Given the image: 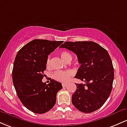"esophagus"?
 Returning a JSON list of instances; mask_svg holds the SVG:
<instances>
[{"instance_id": "1", "label": "esophagus", "mask_w": 127, "mask_h": 127, "mask_svg": "<svg viewBox=\"0 0 127 127\" xmlns=\"http://www.w3.org/2000/svg\"><path fill=\"white\" fill-rule=\"evenodd\" d=\"M62 86L63 87H65L67 86V84H65V83H63Z\"/></svg>"}]
</instances>
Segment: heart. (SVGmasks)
<instances>
[{"instance_id":"obj_1","label":"heart","mask_w":127,"mask_h":127,"mask_svg":"<svg viewBox=\"0 0 127 127\" xmlns=\"http://www.w3.org/2000/svg\"><path fill=\"white\" fill-rule=\"evenodd\" d=\"M60 56L62 59L65 62H67L68 61H71L72 59V55L70 52L67 51H63L60 52ZM49 63H50V60L48 58L46 62V67H49ZM73 75V72L72 71H57L52 74V77L56 81H59V82H67Z\"/></svg>"}]
</instances>
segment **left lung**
<instances>
[{
  "label": "left lung",
  "instance_id": "8db88e82",
  "mask_svg": "<svg viewBox=\"0 0 127 127\" xmlns=\"http://www.w3.org/2000/svg\"><path fill=\"white\" fill-rule=\"evenodd\" d=\"M60 47L76 54L81 66L75 78L85 82V84L76 85L72 104L84 113L98 110L110 95L114 79V69L108 52L92 41L65 42Z\"/></svg>",
  "mask_w": 127,
  "mask_h": 127
}]
</instances>
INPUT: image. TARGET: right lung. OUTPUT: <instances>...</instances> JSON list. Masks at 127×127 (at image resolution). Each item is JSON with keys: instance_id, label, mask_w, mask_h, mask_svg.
Segmentation results:
<instances>
[{"instance_id": "add662e5", "label": "right lung", "mask_w": 127, "mask_h": 127, "mask_svg": "<svg viewBox=\"0 0 127 127\" xmlns=\"http://www.w3.org/2000/svg\"><path fill=\"white\" fill-rule=\"evenodd\" d=\"M63 41L34 39L17 54L12 70L13 84L17 95L27 109L42 114L50 110L56 103L62 84L51 79L42 82L48 55Z\"/></svg>"}]
</instances>
